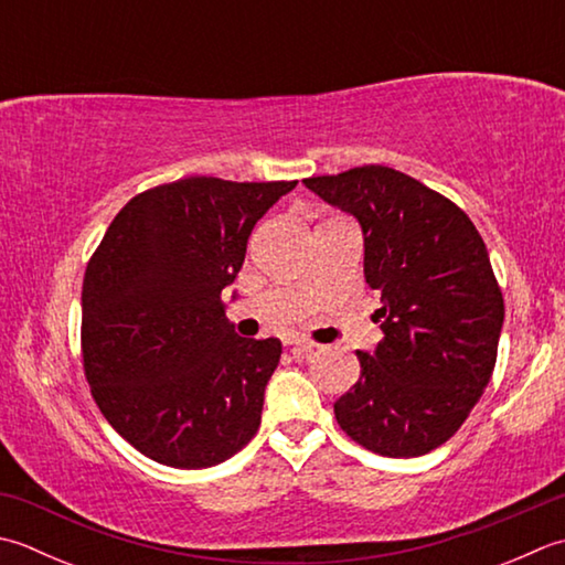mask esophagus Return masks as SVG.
I'll use <instances>...</instances> for the list:
<instances>
[{"mask_svg":"<svg viewBox=\"0 0 565 565\" xmlns=\"http://www.w3.org/2000/svg\"><path fill=\"white\" fill-rule=\"evenodd\" d=\"M286 345H289V350L294 352V355H311V352L316 350V345H313V342H308V340H301V338H296V340H289V342H286Z\"/></svg>","mask_w":565,"mask_h":565,"instance_id":"1","label":"esophagus"}]
</instances>
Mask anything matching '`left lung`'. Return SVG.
<instances>
[{"label": "left lung", "mask_w": 565, "mask_h": 565, "mask_svg": "<svg viewBox=\"0 0 565 565\" xmlns=\"http://www.w3.org/2000/svg\"><path fill=\"white\" fill-rule=\"evenodd\" d=\"M303 183L358 220L364 279L382 294V340L358 350L360 380L335 402L338 424L380 456H426L492 377L504 301L488 247L456 203L386 166Z\"/></svg>", "instance_id": "left-lung-1"}]
</instances>
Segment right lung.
I'll list each match as a JSON object with an SVG mask.
<instances>
[{"mask_svg":"<svg viewBox=\"0 0 565 565\" xmlns=\"http://www.w3.org/2000/svg\"><path fill=\"white\" fill-rule=\"evenodd\" d=\"M296 183L191 175L131 198L107 227L83 279V364L141 456L210 468L257 434L281 342L239 338L223 291L257 220Z\"/></svg>","mask_w":565,"mask_h":565,"instance_id":"1","label":"right lung"}]
</instances>
